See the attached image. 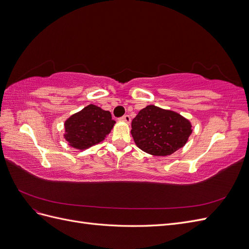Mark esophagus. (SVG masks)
<instances>
[{"label": "esophagus", "instance_id": "1", "mask_svg": "<svg viewBox=\"0 0 249 249\" xmlns=\"http://www.w3.org/2000/svg\"><path fill=\"white\" fill-rule=\"evenodd\" d=\"M120 120H123V122H124L126 124H130L131 123V117H130V115H124L122 118H120Z\"/></svg>", "mask_w": 249, "mask_h": 249}]
</instances>
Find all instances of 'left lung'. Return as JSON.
I'll return each mask as SVG.
<instances>
[{"instance_id":"1","label":"left lung","mask_w":249,"mask_h":249,"mask_svg":"<svg viewBox=\"0 0 249 249\" xmlns=\"http://www.w3.org/2000/svg\"><path fill=\"white\" fill-rule=\"evenodd\" d=\"M192 131L190 120L178 112L148 105L132 120L131 134L143 152L162 157L184 147Z\"/></svg>"}]
</instances>
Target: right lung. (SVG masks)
<instances>
[{
    "instance_id": "right-lung-1",
    "label": "right lung",
    "mask_w": 249,
    "mask_h": 249,
    "mask_svg": "<svg viewBox=\"0 0 249 249\" xmlns=\"http://www.w3.org/2000/svg\"><path fill=\"white\" fill-rule=\"evenodd\" d=\"M115 124L109 111L90 104L65 120L63 138L70 146L85 150L104 141Z\"/></svg>"
}]
</instances>
